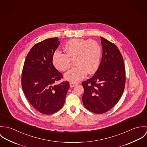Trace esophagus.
<instances>
[{
	"mask_svg": "<svg viewBox=\"0 0 147 147\" xmlns=\"http://www.w3.org/2000/svg\"><path fill=\"white\" fill-rule=\"evenodd\" d=\"M69 84H70V87H73L76 86L77 84H76V83H72V82H70V83H69Z\"/></svg>",
	"mask_w": 147,
	"mask_h": 147,
	"instance_id": "1",
	"label": "esophagus"
}]
</instances>
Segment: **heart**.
I'll return each instance as SVG.
<instances>
[{"mask_svg": "<svg viewBox=\"0 0 147 147\" xmlns=\"http://www.w3.org/2000/svg\"><path fill=\"white\" fill-rule=\"evenodd\" d=\"M65 53L56 51L52 57L54 66L61 71H65L74 61L76 65L64 74L66 81L77 83L83 80L87 73L94 74L100 65L101 49L98 42L93 40L72 39L66 43Z\"/></svg>", "mask_w": 147, "mask_h": 147, "instance_id": "1", "label": "heart"}]
</instances>
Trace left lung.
I'll use <instances>...</instances> for the list:
<instances>
[{
    "mask_svg": "<svg viewBox=\"0 0 147 147\" xmlns=\"http://www.w3.org/2000/svg\"><path fill=\"white\" fill-rule=\"evenodd\" d=\"M102 46L101 63L95 74L82 82V101L90 111L102 114L118 102L124 91L126 77L123 57L113 43L100 36Z\"/></svg>",
    "mask_w": 147,
    "mask_h": 147,
    "instance_id": "obj_1",
    "label": "left lung"
}]
</instances>
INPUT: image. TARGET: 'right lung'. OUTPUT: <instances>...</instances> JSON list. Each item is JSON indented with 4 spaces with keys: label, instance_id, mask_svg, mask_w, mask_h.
Wrapping results in <instances>:
<instances>
[{
    "label": "right lung",
    "instance_id": "add662e5",
    "mask_svg": "<svg viewBox=\"0 0 147 147\" xmlns=\"http://www.w3.org/2000/svg\"><path fill=\"white\" fill-rule=\"evenodd\" d=\"M60 45L57 38L35 44L28 53L22 72V88L28 100L38 111L53 114L64 105L69 83H55L63 74L53 65L52 57Z\"/></svg>",
    "mask_w": 147,
    "mask_h": 147
}]
</instances>
